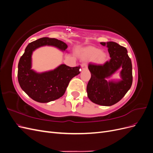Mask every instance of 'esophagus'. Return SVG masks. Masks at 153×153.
I'll list each match as a JSON object with an SVG mask.
<instances>
[{"mask_svg":"<svg viewBox=\"0 0 153 153\" xmlns=\"http://www.w3.org/2000/svg\"><path fill=\"white\" fill-rule=\"evenodd\" d=\"M82 68L83 70H85V69H86L87 68V64L86 63L82 64Z\"/></svg>","mask_w":153,"mask_h":153,"instance_id":"34e87169","label":"esophagus"}]
</instances>
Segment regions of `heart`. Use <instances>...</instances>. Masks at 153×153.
I'll use <instances>...</instances> for the list:
<instances>
[{
  "instance_id": "heart-1",
  "label": "heart",
  "mask_w": 153,
  "mask_h": 153,
  "mask_svg": "<svg viewBox=\"0 0 153 153\" xmlns=\"http://www.w3.org/2000/svg\"><path fill=\"white\" fill-rule=\"evenodd\" d=\"M106 53L101 52L99 49L94 48H88L82 53V58L85 60L94 59V61L98 64H103L106 60Z\"/></svg>"
}]
</instances>
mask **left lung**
I'll return each instance as SVG.
<instances>
[{
	"label": "left lung",
	"mask_w": 153,
	"mask_h": 153,
	"mask_svg": "<svg viewBox=\"0 0 153 153\" xmlns=\"http://www.w3.org/2000/svg\"><path fill=\"white\" fill-rule=\"evenodd\" d=\"M108 48L110 59L103 65L89 64L91 74L87 86V96L96 104L111 106L121 100L130 89L132 82V64L126 48L117 43L101 42ZM121 68V80L108 81V78Z\"/></svg>",
	"instance_id": "8db88e82"
}]
</instances>
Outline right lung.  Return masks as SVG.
Here are the masks:
<instances>
[{
	"mask_svg": "<svg viewBox=\"0 0 153 153\" xmlns=\"http://www.w3.org/2000/svg\"><path fill=\"white\" fill-rule=\"evenodd\" d=\"M52 46L66 51L68 45L57 39L42 38L30 43L20 57L18 66V80L25 93L39 103H48L57 100L65 93L72 78L80 73V66L71 68L61 64L57 68L43 73L32 69V54L43 46Z\"/></svg>",
	"mask_w": 153,
	"mask_h": 153,
	"instance_id": "obj_1",
	"label": "right lung"
}]
</instances>
